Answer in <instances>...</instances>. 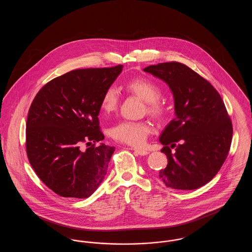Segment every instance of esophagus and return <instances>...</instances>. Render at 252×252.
I'll list each match as a JSON object with an SVG mask.
<instances>
[{
	"label": "esophagus",
	"mask_w": 252,
	"mask_h": 252,
	"mask_svg": "<svg viewBox=\"0 0 252 252\" xmlns=\"http://www.w3.org/2000/svg\"><path fill=\"white\" fill-rule=\"evenodd\" d=\"M131 150H133L137 155H140V156H146V155H148V154H149V152H148V151L144 150V149H139V148H134V147H131Z\"/></svg>",
	"instance_id": "esophagus-1"
}]
</instances>
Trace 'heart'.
<instances>
[{"label": "heart", "mask_w": 252, "mask_h": 252, "mask_svg": "<svg viewBox=\"0 0 252 252\" xmlns=\"http://www.w3.org/2000/svg\"><path fill=\"white\" fill-rule=\"evenodd\" d=\"M125 89L129 94L144 100L148 115L156 120H163L166 117L167 105L164 100L159 98L162 90L155 81L146 77H136L127 81ZM118 104L117 91L113 87H108L101 98V108L106 113H111L117 109ZM151 132V126L144 122L122 121L111 127L109 134L117 142L132 146H142Z\"/></svg>", "instance_id": "obj_1"}]
</instances>
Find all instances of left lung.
I'll list each match as a JSON object with an SVG mask.
<instances>
[{
  "label": "left lung",
  "instance_id": "8db88e82",
  "mask_svg": "<svg viewBox=\"0 0 252 252\" xmlns=\"http://www.w3.org/2000/svg\"><path fill=\"white\" fill-rule=\"evenodd\" d=\"M144 71L165 81L175 98L177 117L159 138L168 163L158 177L173 189H197L215 178L228 157L232 124L225 104L213 85L183 63H158Z\"/></svg>",
  "mask_w": 252,
  "mask_h": 252
}]
</instances>
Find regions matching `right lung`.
<instances>
[{
    "instance_id": "right-lung-1",
    "label": "right lung",
    "mask_w": 252,
    "mask_h": 252,
    "mask_svg": "<svg viewBox=\"0 0 252 252\" xmlns=\"http://www.w3.org/2000/svg\"><path fill=\"white\" fill-rule=\"evenodd\" d=\"M110 68L77 69L44 85L26 122V153L37 177L63 197L86 198L103 181L115 147L104 139L98 114L101 98L122 72ZM86 143V152L80 145Z\"/></svg>"
}]
</instances>
